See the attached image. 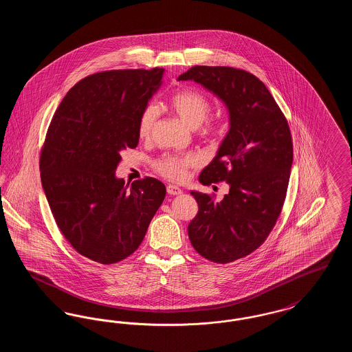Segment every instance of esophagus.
<instances>
[{
    "label": "esophagus",
    "mask_w": 352,
    "mask_h": 352,
    "mask_svg": "<svg viewBox=\"0 0 352 352\" xmlns=\"http://www.w3.org/2000/svg\"><path fill=\"white\" fill-rule=\"evenodd\" d=\"M166 190H168V195H181L184 192L178 186H174V184H168Z\"/></svg>",
    "instance_id": "1"
}]
</instances>
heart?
I'll return each instance as SVG.
<instances>
[{"instance_id": "obj_1", "label": "heart", "mask_w": 352, "mask_h": 352, "mask_svg": "<svg viewBox=\"0 0 352 352\" xmlns=\"http://www.w3.org/2000/svg\"><path fill=\"white\" fill-rule=\"evenodd\" d=\"M170 107L191 128H198L211 113V101L197 89L186 88L170 98ZM158 118V108L154 104L146 105L137 121V133L141 138L149 137ZM207 126L206 132H212ZM199 160L195 155H164L154 162L155 170L171 181L184 179L188 168H195Z\"/></svg>"}]
</instances>
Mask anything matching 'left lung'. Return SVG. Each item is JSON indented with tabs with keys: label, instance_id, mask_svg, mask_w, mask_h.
Returning a JSON list of instances; mask_svg holds the SVG:
<instances>
[{
	"label": "left lung",
	"instance_id": "left-lung-1",
	"mask_svg": "<svg viewBox=\"0 0 352 352\" xmlns=\"http://www.w3.org/2000/svg\"><path fill=\"white\" fill-rule=\"evenodd\" d=\"M178 80L201 84L230 113V131L199 175L204 186L227 182L230 192L215 201L191 191L199 210L187 232L204 258L232 263L257 250L281 214L293 164L290 129L265 84L244 69L194 66Z\"/></svg>",
	"mask_w": 352,
	"mask_h": 352
}]
</instances>
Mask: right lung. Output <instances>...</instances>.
Segmentation results:
<instances>
[{"label": "right lung", "instance_id": "obj_1", "mask_svg": "<svg viewBox=\"0 0 352 352\" xmlns=\"http://www.w3.org/2000/svg\"><path fill=\"white\" fill-rule=\"evenodd\" d=\"M165 69H112L75 84L51 120L41 151V181L60 232L78 253L104 265L142 243L166 195L146 177L116 178L120 151L138 144L137 121Z\"/></svg>", "mask_w": 352, "mask_h": 352}]
</instances>
